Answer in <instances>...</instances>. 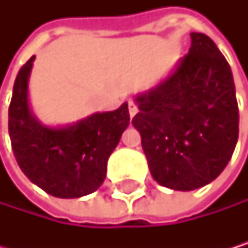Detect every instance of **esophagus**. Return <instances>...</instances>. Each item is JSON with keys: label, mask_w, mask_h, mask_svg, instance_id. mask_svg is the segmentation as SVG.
Masks as SVG:
<instances>
[{"label": "esophagus", "mask_w": 248, "mask_h": 248, "mask_svg": "<svg viewBox=\"0 0 248 248\" xmlns=\"http://www.w3.org/2000/svg\"><path fill=\"white\" fill-rule=\"evenodd\" d=\"M128 108H129V116H131V117H134V116L137 114V111H138L137 104H135V102H132V101H129V102H128Z\"/></svg>", "instance_id": "esophagus-1"}]
</instances>
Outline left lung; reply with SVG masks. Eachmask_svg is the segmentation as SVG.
<instances>
[{"instance_id":"left-lung-1","label":"left lung","mask_w":248,"mask_h":248,"mask_svg":"<svg viewBox=\"0 0 248 248\" xmlns=\"http://www.w3.org/2000/svg\"><path fill=\"white\" fill-rule=\"evenodd\" d=\"M189 53L155 88L138 93L132 125L152 177L172 190H193L220 175L238 141L231 66L214 41L190 34Z\"/></svg>"}]
</instances>
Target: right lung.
Masks as SVG:
<instances>
[{
    "instance_id": "1",
    "label": "right lung",
    "mask_w": 248,
    "mask_h": 248,
    "mask_svg": "<svg viewBox=\"0 0 248 248\" xmlns=\"http://www.w3.org/2000/svg\"><path fill=\"white\" fill-rule=\"evenodd\" d=\"M32 56L16 77L8 108V134L22 172L52 196L71 199L95 192L107 174V162L129 126L128 102L114 111L93 113L70 125L41 123L30 107Z\"/></svg>"
}]
</instances>
